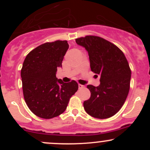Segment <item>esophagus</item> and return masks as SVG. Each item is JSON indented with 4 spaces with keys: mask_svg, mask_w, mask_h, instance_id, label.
I'll list each match as a JSON object with an SVG mask.
<instances>
[{
    "mask_svg": "<svg viewBox=\"0 0 150 150\" xmlns=\"http://www.w3.org/2000/svg\"><path fill=\"white\" fill-rule=\"evenodd\" d=\"M85 86L83 85H81V84H78V87L79 89H82V88H84Z\"/></svg>",
    "mask_w": 150,
    "mask_h": 150,
    "instance_id": "obj_1",
    "label": "esophagus"
}]
</instances>
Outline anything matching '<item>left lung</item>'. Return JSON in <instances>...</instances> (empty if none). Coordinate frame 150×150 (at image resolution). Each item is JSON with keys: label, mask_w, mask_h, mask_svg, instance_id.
I'll return each instance as SVG.
<instances>
[{"label": "left lung", "mask_w": 150, "mask_h": 150, "mask_svg": "<svg viewBox=\"0 0 150 150\" xmlns=\"http://www.w3.org/2000/svg\"><path fill=\"white\" fill-rule=\"evenodd\" d=\"M75 42L88 52L91 70L100 75L98 87L87 85L91 97L83 103L85 111L100 119L114 116L130 89L131 70L124 53L115 44L97 36L77 38Z\"/></svg>", "instance_id": "left-lung-1"}]
</instances>
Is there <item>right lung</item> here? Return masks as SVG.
I'll return each instance as SVG.
<instances>
[{"mask_svg": "<svg viewBox=\"0 0 150 150\" xmlns=\"http://www.w3.org/2000/svg\"><path fill=\"white\" fill-rule=\"evenodd\" d=\"M68 48L65 40L44 43L31 51L24 61L21 70L24 98L38 117L49 119L61 115L78 89L76 81L65 83L56 76Z\"/></svg>", "mask_w": 150, "mask_h": 150, "instance_id": "obj_1", "label": "right lung"}]
</instances>
